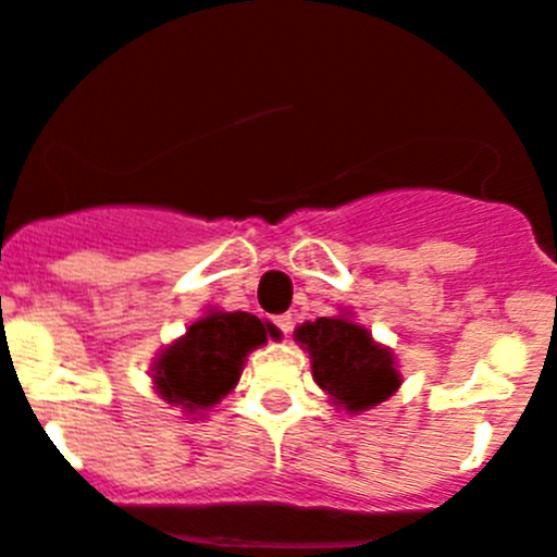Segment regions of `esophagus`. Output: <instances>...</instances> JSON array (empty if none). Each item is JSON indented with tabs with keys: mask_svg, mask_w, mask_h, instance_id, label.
Masks as SVG:
<instances>
[{
	"mask_svg": "<svg viewBox=\"0 0 557 557\" xmlns=\"http://www.w3.org/2000/svg\"><path fill=\"white\" fill-rule=\"evenodd\" d=\"M274 323H277V329H280V332H283L285 337H288V334H290V329H294V315H290V312H283V315H277V318H274Z\"/></svg>",
	"mask_w": 557,
	"mask_h": 557,
	"instance_id": "34e87169",
	"label": "esophagus"
}]
</instances>
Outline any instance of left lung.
<instances>
[{
    "label": "left lung",
    "mask_w": 557,
    "mask_h": 557,
    "mask_svg": "<svg viewBox=\"0 0 557 557\" xmlns=\"http://www.w3.org/2000/svg\"><path fill=\"white\" fill-rule=\"evenodd\" d=\"M294 339L310 354L312 381L337 410L361 413L375 408L403 383L392 348L375 343L350 310L305 321L294 329Z\"/></svg>",
    "instance_id": "1"
}]
</instances>
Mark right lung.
Returning <instances> with one entry per match:
<instances>
[{
	"mask_svg": "<svg viewBox=\"0 0 557 557\" xmlns=\"http://www.w3.org/2000/svg\"><path fill=\"white\" fill-rule=\"evenodd\" d=\"M269 337L280 339L274 323L252 312L209 307L152 361L154 392L190 419H203L209 408L234 392L250 350L267 345Z\"/></svg>",
	"mask_w": 557,
	"mask_h": 557,
	"instance_id": "1",
	"label": "right lung"
}]
</instances>
